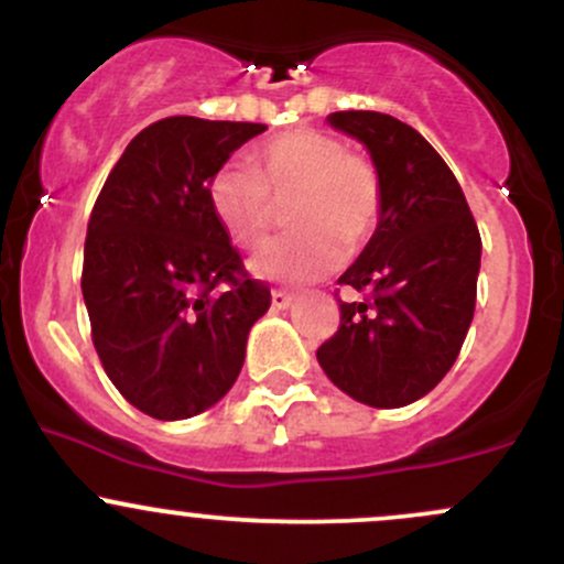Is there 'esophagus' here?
<instances>
[{"label": "esophagus", "mask_w": 564, "mask_h": 564, "mask_svg": "<svg viewBox=\"0 0 564 564\" xmlns=\"http://www.w3.org/2000/svg\"><path fill=\"white\" fill-rule=\"evenodd\" d=\"M270 300H273V307H275V310H286V307H291V304H294V294H289V291L275 289Z\"/></svg>", "instance_id": "obj_1"}]
</instances>
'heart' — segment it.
I'll return each mask as SVG.
<instances>
[{
  "label": "heart",
  "instance_id": "b5f03b06",
  "mask_svg": "<svg viewBox=\"0 0 564 564\" xmlns=\"http://www.w3.org/2000/svg\"><path fill=\"white\" fill-rule=\"evenodd\" d=\"M223 230L243 249L264 243L286 206L291 236L270 243L254 260L257 275L302 283L358 254L379 228L384 183L371 156L349 151L321 129H286L254 153V166L223 164L206 185Z\"/></svg>",
  "mask_w": 564,
  "mask_h": 564
}]
</instances>
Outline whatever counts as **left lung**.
<instances>
[{
    "label": "left lung",
    "mask_w": 564,
    "mask_h": 564,
    "mask_svg": "<svg viewBox=\"0 0 564 564\" xmlns=\"http://www.w3.org/2000/svg\"><path fill=\"white\" fill-rule=\"evenodd\" d=\"M328 121L368 148L384 212L339 278L366 296L339 300V328L318 347V364L358 403L400 408L435 390L467 339L480 230L458 180L416 129L377 111H336Z\"/></svg>",
    "instance_id": "1"
}]
</instances>
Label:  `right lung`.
I'll use <instances>...</instances> for the list:
<instances>
[{"label":"right lung","instance_id":"1","mask_svg":"<svg viewBox=\"0 0 564 564\" xmlns=\"http://www.w3.org/2000/svg\"><path fill=\"white\" fill-rule=\"evenodd\" d=\"M264 129L161 119L129 142L89 215L82 294L97 358L161 422L196 416L230 390L249 328L270 307L206 196L212 174Z\"/></svg>","mask_w":564,"mask_h":564}]
</instances>
